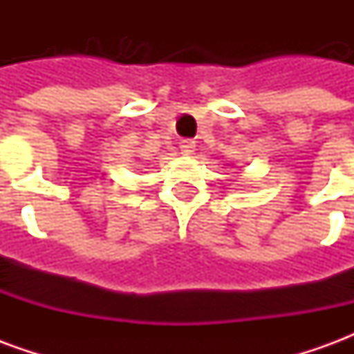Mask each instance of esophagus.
I'll return each mask as SVG.
<instances>
[{
  "label": "esophagus",
  "mask_w": 354,
  "mask_h": 354,
  "mask_svg": "<svg viewBox=\"0 0 354 354\" xmlns=\"http://www.w3.org/2000/svg\"><path fill=\"white\" fill-rule=\"evenodd\" d=\"M180 151H182V155H193V151H195V142L193 140H182L180 142Z\"/></svg>",
  "instance_id": "1"
}]
</instances>
